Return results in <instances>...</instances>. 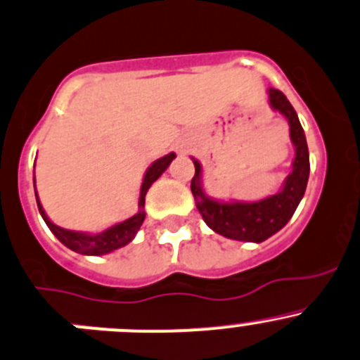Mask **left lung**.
Returning <instances> with one entry per match:
<instances>
[{
  "instance_id": "obj_1",
  "label": "left lung",
  "mask_w": 360,
  "mask_h": 360,
  "mask_svg": "<svg viewBox=\"0 0 360 360\" xmlns=\"http://www.w3.org/2000/svg\"><path fill=\"white\" fill-rule=\"evenodd\" d=\"M269 105L285 116L290 127V141L295 149L292 172L285 179L278 193L257 202L216 200L209 197L202 188V165L193 158L195 176L191 179V193L195 197L198 212L211 230L223 237L246 243H262L280 232L294 216L299 202L304 197L309 177V153L306 135L299 123L287 96L274 87H269Z\"/></svg>"
}]
</instances>
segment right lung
I'll return each instance as SVG.
<instances>
[{
	"label": "right lung",
	"mask_w": 360,
	"mask_h": 360,
	"mask_svg": "<svg viewBox=\"0 0 360 360\" xmlns=\"http://www.w3.org/2000/svg\"><path fill=\"white\" fill-rule=\"evenodd\" d=\"M176 158V153H169L163 158H158L156 162H153L149 165V169L146 170L144 179H142L141 186V197H139V212L134 214L131 218L124 219V221L116 223V225L109 226V229L102 230L98 233H87V232H75V230H66L58 226L56 223H52L49 219V216L45 214L44 207H41L40 200H38L37 188H34V195H37V205L38 211H40L41 218L47 223V226L51 229V232L65 244L66 248H70L72 251L80 255H93V257H100V255L112 253V251L120 250V248L127 246L128 243L134 240V237L137 236L139 229H141L142 221L146 218L144 212V204H146V193L151 188V184L162 176L167 170V167L172 163V160Z\"/></svg>",
	"instance_id": "obj_1"
}]
</instances>
